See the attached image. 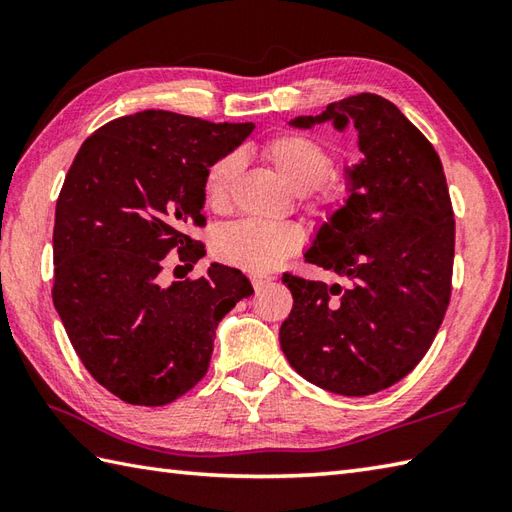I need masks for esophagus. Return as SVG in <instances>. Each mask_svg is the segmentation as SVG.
I'll return each instance as SVG.
<instances>
[{
	"label": "esophagus",
	"instance_id": "1",
	"mask_svg": "<svg viewBox=\"0 0 512 512\" xmlns=\"http://www.w3.org/2000/svg\"><path fill=\"white\" fill-rule=\"evenodd\" d=\"M250 281H253V288L259 292L262 288H266L270 281H273V277H264V275H253L250 277Z\"/></svg>",
	"mask_w": 512,
	"mask_h": 512
}]
</instances>
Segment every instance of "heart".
<instances>
[{"instance_id": "b5f03b06", "label": "heart", "mask_w": 512, "mask_h": 512, "mask_svg": "<svg viewBox=\"0 0 512 512\" xmlns=\"http://www.w3.org/2000/svg\"><path fill=\"white\" fill-rule=\"evenodd\" d=\"M262 156L288 187L312 206L336 209L350 195V182L332 171V151L319 138L303 132H284L268 138ZM242 162L235 154L215 160L204 176V200L211 209H224ZM301 237L292 226L244 220L222 228L215 237V253L226 264L270 273L295 253Z\"/></svg>"}]
</instances>
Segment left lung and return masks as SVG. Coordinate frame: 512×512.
Instances as JSON below:
<instances>
[{"mask_svg":"<svg viewBox=\"0 0 512 512\" xmlns=\"http://www.w3.org/2000/svg\"><path fill=\"white\" fill-rule=\"evenodd\" d=\"M352 123L363 158L347 167L350 195L325 222L306 262L345 284L284 275L292 310L279 341L312 385L369 396L405 378L427 354L451 297L455 220L440 156L378 94L330 103L292 127Z\"/></svg>","mask_w":512,"mask_h":512,"instance_id":"obj_1","label":"left lung"}]
</instances>
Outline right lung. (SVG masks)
<instances>
[{
    "mask_svg": "<svg viewBox=\"0 0 512 512\" xmlns=\"http://www.w3.org/2000/svg\"><path fill=\"white\" fill-rule=\"evenodd\" d=\"M165 110L114 118L81 145L57 200L52 301L85 369L129 405L160 407L204 378L217 323L253 286L211 264L162 286L167 255L204 244V176L253 132Z\"/></svg>",
    "mask_w": 512,
    "mask_h": 512,
    "instance_id": "right-lung-1",
    "label": "right lung"
}]
</instances>
